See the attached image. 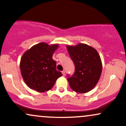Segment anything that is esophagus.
Here are the masks:
<instances>
[{"instance_id":"esophagus-1","label":"esophagus","mask_w":126,"mask_h":126,"mask_svg":"<svg viewBox=\"0 0 126 126\" xmlns=\"http://www.w3.org/2000/svg\"><path fill=\"white\" fill-rule=\"evenodd\" d=\"M62 73H63V76H65V71H63V72H62Z\"/></svg>"}]
</instances>
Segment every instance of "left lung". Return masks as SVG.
Here are the masks:
<instances>
[{
    "label": "left lung",
    "mask_w": 126,
    "mask_h": 126,
    "mask_svg": "<svg viewBox=\"0 0 126 126\" xmlns=\"http://www.w3.org/2000/svg\"><path fill=\"white\" fill-rule=\"evenodd\" d=\"M67 48L75 68L72 76L67 75L71 89L81 93L90 91L101 75L102 63L99 54L93 47L84 44L67 45Z\"/></svg>",
    "instance_id": "obj_1"
}]
</instances>
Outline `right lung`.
<instances>
[{
    "label": "right lung",
    "mask_w": 126,
    "mask_h": 126,
    "mask_svg": "<svg viewBox=\"0 0 126 126\" xmlns=\"http://www.w3.org/2000/svg\"><path fill=\"white\" fill-rule=\"evenodd\" d=\"M58 44H37L24 53L20 68L25 82L30 89L39 92L48 91L58 78L63 76L56 70V63L52 56Z\"/></svg>",
    "instance_id": "add662e5"
}]
</instances>
